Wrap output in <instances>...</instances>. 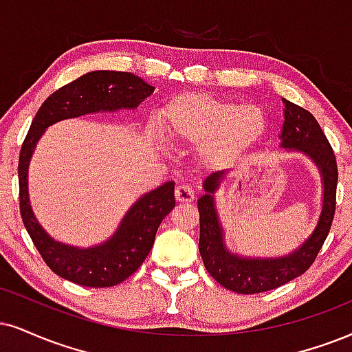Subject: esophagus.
I'll return each mask as SVG.
<instances>
[{
	"mask_svg": "<svg viewBox=\"0 0 352 352\" xmlns=\"http://www.w3.org/2000/svg\"><path fill=\"white\" fill-rule=\"evenodd\" d=\"M194 197H196V192H194L192 186L179 184L176 188V201L177 202H183V204L192 202Z\"/></svg>",
	"mask_w": 352,
	"mask_h": 352,
	"instance_id": "34e87169",
	"label": "esophagus"
}]
</instances>
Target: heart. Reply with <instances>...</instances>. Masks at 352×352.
I'll return each mask as SVG.
<instances>
[{
    "label": "heart",
    "instance_id": "heart-1",
    "mask_svg": "<svg viewBox=\"0 0 352 352\" xmlns=\"http://www.w3.org/2000/svg\"><path fill=\"white\" fill-rule=\"evenodd\" d=\"M160 129L169 142L201 145L210 166L236 162L264 137L267 117L259 106L225 101L207 93H184L166 104Z\"/></svg>",
    "mask_w": 352,
    "mask_h": 352
}]
</instances>
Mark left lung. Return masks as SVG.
Listing matches in <instances>:
<instances>
[{
    "label": "left lung",
    "instance_id": "left-lung-1",
    "mask_svg": "<svg viewBox=\"0 0 352 352\" xmlns=\"http://www.w3.org/2000/svg\"><path fill=\"white\" fill-rule=\"evenodd\" d=\"M284 102V124L279 133V148L284 153H302L314 163L322 181V209L315 228L297 248L279 256H248L227 246L215 194L227 176L212 173L202 181L204 194L197 199L201 214L199 253L209 274L225 289L238 294H259L280 287L302 276L318 254L331 228L336 206L338 166L331 145L316 119L297 104Z\"/></svg>",
    "mask_w": 352,
    "mask_h": 352
}]
</instances>
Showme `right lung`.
<instances>
[{
    "label": "right lung",
    "instance_id": "right-lung-1",
    "mask_svg": "<svg viewBox=\"0 0 352 352\" xmlns=\"http://www.w3.org/2000/svg\"><path fill=\"white\" fill-rule=\"evenodd\" d=\"M153 91V86L133 73L89 72L50 94L34 117L17 166L21 215L43 261L56 276L85 287H111L133 274L148 256L160 223L175 207V181L142 194L104 241L91 246L56 241L37 220L29 199V164L38 140L60 120L137 109Z\"/></svg>",
    "mask_w": 352,
    "mask_h": 352
}]
</instances>
